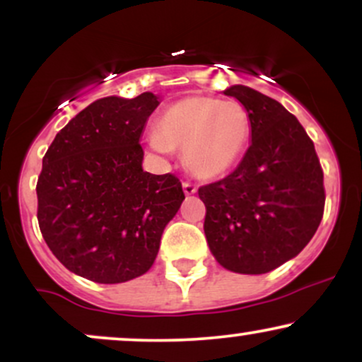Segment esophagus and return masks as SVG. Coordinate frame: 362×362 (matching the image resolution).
Segmentation results:
<instances>
[{"label": "esophagus", "instance_id": "34e87169", "mask_svg": "<svg viewBox=\"0 0 362 362\" xmlns=\"http://www.w3.org/2000/svg\"><path fill=\"white\" fill-rule=\"evenodd\" d=\"M182 187H184V192H185L187 195H192V194L197 192V185H195L194 182H189V180H185L184 184H182Z\"/></svg>", "mask_w": 362, "mask_h": 362}]
</instances>
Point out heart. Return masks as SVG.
<instances>
[{
    "instance_id": "b5f03b06",
    "label": "heart",
    "mask_w": 362,
    "mask_h": 362,
    "mask_svg": "<svg viewBox=\"0 0 362 362\" xmlns=\"http://www.w3.org/2000/svg\"><path fill=\"white\" fill-rule=\"evenodd\" d=\"M250 136V115L242 103L190 97L163 112L151 144L160 151L182 148L190 172L211 178L242 160Z\"/></svg>"
}]
</instances>
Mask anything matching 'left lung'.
<instances>
[{
    "label": "left lung",
    "mask_w": 362,
    "mask_h": 362,
    "mask_svg": "<svg viewBox=\"0 0 362 362\" xmlns=\"http://www.w3.org/2000/svg\"><path fill=\"white\" fill-rule=\"evenodd\" d=\"M247 109L252 144L235 172L199 187L204 233L224 269L265 274L296 257L323 218V170L313 141L279 102L243 85L224 91Z\"/></svg>",
    "instance_id": "8db88e82"
}]
</instances>
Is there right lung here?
I'll return each mask as SVG.
<instances>
[{"label":"right lung","mask_w":362,"mask_h":362,"mask_svg":"<svg viewBox=\"0 0 362 362\" xmlns=\"http://www.w3.org/2000/svg\"><path fill=\"white\" fill-rule=\"evenodd\" d=\"M153 93L93 102L56 134L37 180V219L68 271L100 284L143 276L185 199L177 175L144 172Z\"/></svg>","instance_id":"right-lung-1"}]
</instances>
